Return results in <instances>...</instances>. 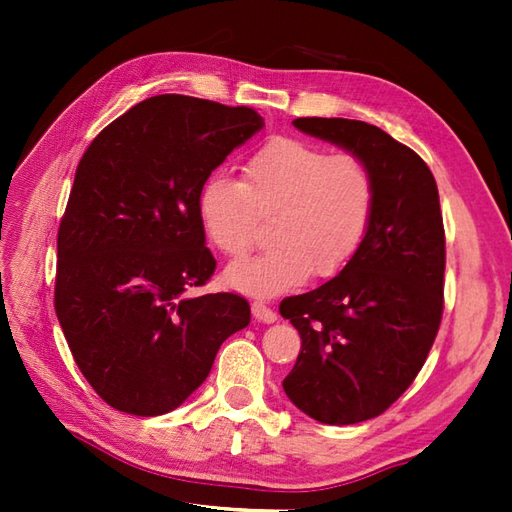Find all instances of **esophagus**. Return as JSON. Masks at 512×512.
<instances>
[{
	"instance_id": "34e87169",
	"label": "esophagus",
	"mask_w": 512,
	"mask_h": 512,
	"mask_svg": "<svg viewBox=\"0 0 512 512\" xmlns=\"http://www.w3.org/2000/svg\"><path fill=\"white\" fill-rule=\"evenodd\" d=\"M253 314L257 321H264V323H275L277 321V312L273 308H268L264 301H253Z\"/></svg>"
}]
</instances>
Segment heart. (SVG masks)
<instances>
[{
    "label": "heart",
    "instance_id": "heart-1",
    "mask_svg": "<svg viewBox=\"0 0 512 512\" xmlns=\"http://www.w3.org/2000/svg\"><path fill=\"white\" fill-rule=\"evenodd\" d=\"M374 176L350 154L277 136L255 149L242 182L213 173L200 191V217L213 246L242 259L270 224L264 255L226 270V281L250 295H279L310 277H330L350 262L374 211Z\"/></svg>",
    "mask_w": 512,
    "mask_h": 512
}]
</instances>
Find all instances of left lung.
Here are the masks:
<instances>
[{
    "label": "left lung",
    "mask_w": 512,
    "mask_h": 512,
    "mask_svg": "<svg viewBox=\"0 0 512 512\" xmlns=\"http://www.w3.org/2000/svg\"><path fill=\"white\" fill-rule=\"evenodd\" d=\"M295 127L361 156L374 176V211L339 275L279 312L301 334L286 396L325 424L376 418L427 361L444 310L447 242L438 184L416 151L350 118H297Z\"/></svg>",
    "instance_id": "8db88e82"
}]
</instances>
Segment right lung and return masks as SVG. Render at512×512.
I'll use <instances>...</instances> for the list:
<instances>
[{
  "label": "right lung",
  "mask_w": 512,
  "mask_h": 512,
  "mask_svg": "<svg viewBox=\"0 0 512 512\" xmlns=\"http://www.w3.org/2000/svg\"><path fill=\"white\" fill-rule=\"evenodd\" d=\"M262 127L253 107L158 94L85 149L59 224L54 310L74 363L110 407L176 409L209 376L220 345L250 323L235 292L189 290L215 273L204 182Z\"/></svg>",
  "instance_id": "add662e5"
}]
</instances>
